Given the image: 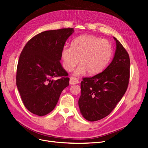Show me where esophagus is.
<instances>
[{"label":"esophagus","instance_id":"1","mask_svg":"<svg viewBox=\"0 0 148 148\" xmlns=\"http://www.w3.org/2000/svg\"><path fill=\"white\" fill-rule=\"evenodd\" d=\"M79 83V80L75 77H71L69 80V84L71 85H75Z\"/></svg>","mask_w":148,"mask_h":148}]
</instances>
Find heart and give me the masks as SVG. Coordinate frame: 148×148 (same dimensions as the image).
<instances>
[{
    "mask_svg": "<svg viewBox=\"0 0 148 148\" xmlns=\"http://www.w3.org/2000/svg\"><path fill=\"white\" fill-rule=\"evenodd\" d=\"M113 53L111 43L95 36L85 35L77 37L71 46H64L62 51L64 68L68 71L80 63L74 72L79 76L86 72L89 75L101 73L110 62Z\"/></svg>",
    "mask_w": 148,
    "mask_h": 148,
    "instance_id": "heart-1",
    "label": "heart"
}]
</instances>
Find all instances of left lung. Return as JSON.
Listing matches in <instances>:
<instances>
[{"label":"left lung","instance_id":"8db88e82","mask_svg":"<svg viewBox=\"0 0 148 148\" xmlns=\"http://www.w3.org/2000/svg\"><path fill=\"white\" fill-rule=\"evenodd\" d=\"M116 49L112 62L102 73L85 77L80 83L79 107L83 117L96 121L110 114L127 90L130 77V58L116 38Z\"/></svg>","mask_w":148,"mask_h":148}]
</instances>
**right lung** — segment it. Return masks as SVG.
I'll list each match as a JSON object with an SVG mask.
<instances>
[{
  "label": "right lung",
  "mask_w": 148,
  "mask_h": 148,
  "mask_svg": "<svg viewBox=\"0 0 148 148\" xmlns=\"http://www.w3.org/2000/svg\"><path fill=\"white\" fill-rule=\"evenodd\" d=\"M74 29L47 30L36 35L24 46L19 58L16 85L27 110L45 116L56 107L69 85L68 73L60 63L62 51ZM56 77H62L53 80Z\"/></svg>",
  "instance_id": "1"
}]
</instances>
